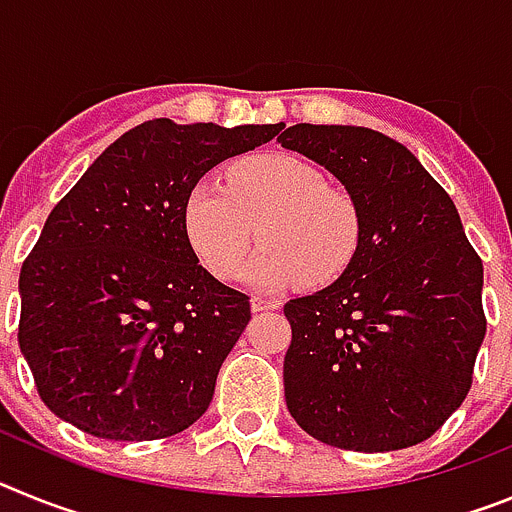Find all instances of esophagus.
Here are the masks:
<instances>
[{
    "instance_id": "obj_1",
    "label": "esophagus",
    "mask_w": 512,
    "mask_h": 512,
    "mask_svg": "<svg viewBox=\"0 0 512 512\" xmlns=\"http://www.w3.org/2000/svg\"><path fill=\"white\" fill-rule=\"evenodd\" d=\"M282 302L279 300H266V297H253L251 300V310L253 312H264V310H279Z\"/></svg>"
}]
</instances>
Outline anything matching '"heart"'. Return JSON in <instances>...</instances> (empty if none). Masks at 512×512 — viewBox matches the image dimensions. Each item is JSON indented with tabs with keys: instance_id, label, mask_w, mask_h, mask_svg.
Here are the masks:
<instances>
[{
	"instance_id": "heart-1",
	"label": "heart",
	"mask_w": 512,
	"mask_h": 512,
	"mask_svg": "<svg viewBox=\"0 0 512 512\" xmlns=\"http://www.w3.org/2000/svg\"><path fill=\"white\" fill-rule=\"evenodd\" d=\"M184 233L212 277L233 279L256 238L266 243L248 266L264 287L305 279L336 282L354 264L364 238L361 212L323 171L289 153L251 156L230 166L225 184L202 179L184 200Z\"/></svg>"
}]
</instances>
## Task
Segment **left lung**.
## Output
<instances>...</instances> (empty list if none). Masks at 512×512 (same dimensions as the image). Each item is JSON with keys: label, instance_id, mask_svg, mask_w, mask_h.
I'll list each match as a JSON object with an SVG mask.
<instances>
[{"label": "left lung", "instance_id": "1", "mask_svg": "<svg viewBox=\"0 0 512 512\" xmlns=\"http://www.w3.org/2000/svg\"><path fill=\"white\" fill-rule=\"evenodd\" d=\"M277 140L336 176L364 223L346 274L284 305L289 415L336 449L415 446L472 387L487 330L482 259L446 189L397 140L310 122Z\"/></svg>", "mask_w": 512, "mask_h": 512}]
</instances>
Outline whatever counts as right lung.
<instances>
[{
  "instance_id": "1",
  "label": "right lung",
  "mask_w": 512,
  "mask_h": 512,
  "mask_svg": "<svg viewBox=\"0 0 512 512\" xmlns=\"http://www.w3.org/2000/svg\"><path fill=\"white\" fill-rule=\"evenodd\" d=\"M279 130L148 120L53 207L22 264L17 333L51 413L110 441L169 438L205 415L251 305L200 266L184 200Z\"/></svg>"
}]
</instances>
